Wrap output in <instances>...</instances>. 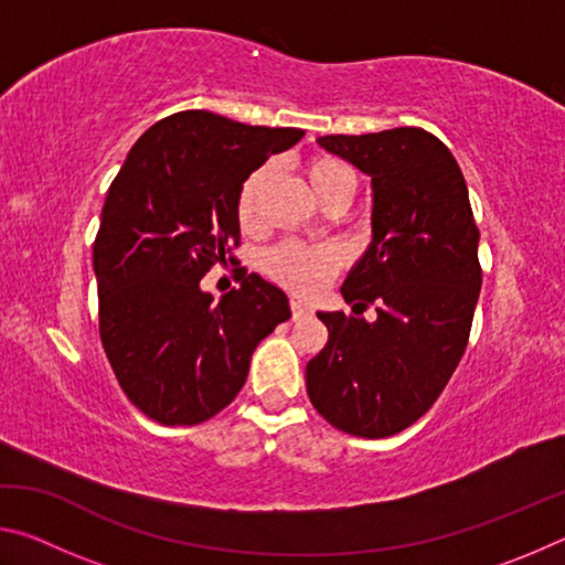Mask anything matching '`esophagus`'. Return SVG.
Returning a JSON list of instances; mask_svg holds the SVG:
<instances>
[{
  "label": "esophagus",
  "instance_id": "obj_1",
  "mask_svg": "<svg viewBox=\"0 0 565 565\" xmlns=\"http://www.w3.org/2000/svg\"><path fill=\"white\" fill-rule=\"evenodd\" d=\"M291 313H294V319L309 317V313H311V306H309V303H303V301H299V299H291Z\"/></svg>",
  "mask_w": 565,
  "mask_h": 565
}]
</instances>
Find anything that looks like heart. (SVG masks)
<instances>
[{
  "label": "heart",
  "instance_id": "heart-1",
  "mask_svg": "<svg viewBox=\"0 0 565 565\" xmlns=\"http://www.w3.org/2000/svg\"><path fill=\"white\" fill-rule=\"evenodd\" d=\"M306 177L311 181V189L317 196L327 199L339 189H356V174L347 161L333 157H317L306 167ZM266 169H256L248 174L238 189L236 199V216L244 228L254 226L256 222V204H259V191L264 186ZM341 252L337 246H309V244H281L266 256V271L276 281L289 286L291 291L313 294L321 286L331 281V276L339 271Z\"/></svg>",
  "mask_w": 565,
  "mask_h": 565
}]
</instances>
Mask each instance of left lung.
Masks as SVG:
<instances>
[{
	"instance_id": "1",
	"label": "left lung",
	"mask_w": 565,
	"mask_h": 565,
	"mask_svg": "<svg viewBox=\"0 0 565 565\" xmlns=\"http://www.w3.org/2000/svg\"><path fill=\"white\" fill-rule=\"evenodd\" d=\"M319 147L371 177V244L341 286L356 317L319 311L329 341L306 363L313 408L339 431L386 438L434 406L461 361L481 291L461 169L418 127L329 134ZM377 306V319L358 317Z\"/></svg>"
}]
</instances>
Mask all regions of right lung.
I'll list each match as a JSON object with an SVG mask.
<instances>
[{
    "instance_id": "obj_1",
    "label": "right lung",
    "mask_w": 565,
    "mask_h": 565,
    "mask_svg": "<svg viewBox=\"0 0 565 565\" xmlns=\"http://www.w3.org/2000/svg\"><path fill=\"white\" fill-rule=\"evenodd\" d=\"M303 137L191 109L157 121L111 181L94 242L99 337L124 394L164 426L212 418L264 337L291 317L259 274L214 296L204 274L238 246V189Z\"/></svg>"
}]
</instances>
